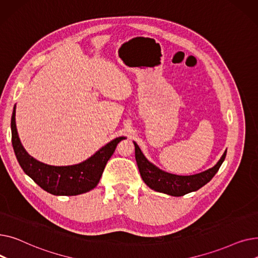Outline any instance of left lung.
<instances>
[{
	"label": "left lung",
	"instance_id": "8db88e82",
	"mask_svg": "<svg viewBox=\"0 0 258 258\" xmlns=\"http://www.w3.org/2000/svg\"><path fill=\"white\" fill-rule=\"evenodd\" d=\"M134 144L135 157L144 183L155 191L172 197H182L186 194L197 191L206 185L220 169L227 154V151H225L222 158L212 168L192 175H178L158 168L144 157L138 144L136 142H134Z\"/></svg>",
	"mask_w": 258,
	"mask_h": 258
}]
</instances>
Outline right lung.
<instances>
[{"instance_id": "right-lung-1", "label": "right lung", "mask_w": 258, "mask_h": 258, "mask_svg": "<svg viewBox=\"0 0 258 258\" xmlns=\"http://www.w3.org/2000/svg\"><path fill=\"white\" fill-rule=\"evenodd\" d=\"M11 135L13 150L24 172L40 188L54 196H77L96 187L117 144L125 139L118 137L112 140L79 164L53 166L35 160L22 145L16 124V105L11 117Z\"/></svg>"}]
</instances>
